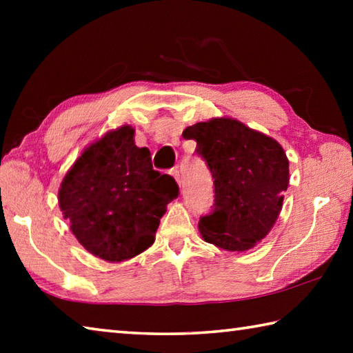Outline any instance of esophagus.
<instances>
[{"label": "esophagus", "instance_id": "34e87169", "mask_svg": "<svg viewBox=\"0 0 353 353\" xmlns=\"http://www.w3.org/2000/svg\"><path fill=\"white\" fill-rule=\"evenodd\" d=\"M170 174L176 179V182L181 185V172H179V170L177 168H172V170H170Z\"/></svg>", "mask_w": 353, "mask_h": 353}]
</instances>
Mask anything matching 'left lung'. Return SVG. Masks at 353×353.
Instances as JSON below:
<instances>
[{"mask_svg": "<svg viewBox=\"0 0 353 353\" xmlns=\"http://www.w3.org/2000/svg\"><path fill=\"white\" fill-rule=\"evenodd\" d=\"M213 177V208L201 216L207 243L241 252L263 240L282 210L288 188V159L276 140L232 118H213L182 134Z\"/></svg>", "mask_w": 353, "mask_h": 353, "instance_id": "left-lung-1", "label": "left lung"}]
</instances>
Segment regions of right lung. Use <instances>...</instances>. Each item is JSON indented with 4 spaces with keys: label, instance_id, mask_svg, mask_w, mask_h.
Segmentation results:
<instances>
[{
    "label": "right lung",
    "instance_id": "add662e5",
    "mask_svg": "<svg viewBox=\"0 0 353 353\" xmlns=\"http://www.w3.org/2000/svg\"><path fill=\"white\" fill-rule=\"evenodd\" d=\"M179 196L174 177L152 168L123 126L93 143L59 190V205L83 248L105 261H123L154 243L165 207Z\"/></svg>",
    "mask_w": 353,
    "mask_h": 353
}]
</instances>
